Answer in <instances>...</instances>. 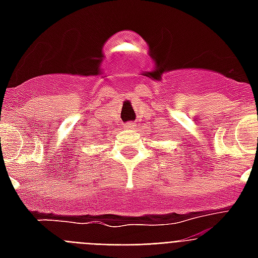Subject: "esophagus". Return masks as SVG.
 <instances>
[{
	"label": "esophagus",
	"mask_w": 258,
	"mask_h": 258,
	"mask_svg": "<svg viewBox=\"0 0 258 258\" xmlns=\"http://www.w3.org/2000/svg\"><path fill=\"white\" fill-rule=\"evenodd\" d=\"M124 128L125 130H135L137 128V124L133 123V121H128V123H125L124 124Z\"/></svg>",
	"instance_id": "esophagus-1"
}]
</instances>
